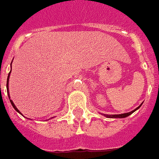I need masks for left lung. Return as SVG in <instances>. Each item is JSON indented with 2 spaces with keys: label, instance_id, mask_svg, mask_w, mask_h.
<instances>
[{
  "label": "left lung",
  "instance_id": "1",
  "mask_svg": "<svg viewBox=\"0 0 159 159\" xmlns=\"http://www.w3.org/2000/svg\"><path fill=\"white\" fill-rule=\"evenodd\" d=\"M141 104L139 107H136V108H135V110H133V111H131V112H129V113H122V114H110V115H109V114H104V115H105V116H106L107 118H114V119H115V118H119V119H120V118H121V119H122V118H126V117L129 116V115H130L131 113H134L135 110L138 109L139 107H141Z\"/></svg>",
  "mask_w": 159,
  "mask_h": 159
}]
</instances>
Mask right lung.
<instances>
[{
    "mask_svg": "<svg viewBox=\"0 0 159 159\" xmlns=\"http://www.w3.org/2000/svg\"><path fill=\"white\" fill-rule=\"evenodd\" d=\"M10 74H11V71H10V73H9V74H8V76H7V94H8V97H9V98H10V96H9V90H8V83H9V77H10ZM10 102H11V105H12V107H13V108H14L15 110H16V111H17V112H18V113H21L20 112H19V110L18 109V108H17V107H16V106H15L14 105V103H13V102H12V101L11 100H10ZM21 114H22V113H21Z\"/></svg>",
    "mask_w": 159,
    "mask_h": 159,
    "instance_id": "obj_1",
    "label": "right lung"
}]
</instances>
